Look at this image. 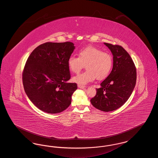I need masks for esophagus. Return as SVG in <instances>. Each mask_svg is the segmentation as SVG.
<instances>
[{
  "mask_svg": "<svg viewBox=\"0 0 158 158\" xmlns=\"http://www.w3.org/2000/svg\"><path fill=\"white\" fill-rule=\"evenodd\" d=\"M77 86H78V88H81V89H83V88H85V87H86L85 86L81 85H77Z\"/></svg>",
  "mask_w": 158,
  "mask_h": 158,
  "instance_id": "obj_1",
  "label": "esophagus"
}]
</instances>
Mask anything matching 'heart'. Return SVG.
<instances>
[{
	"mask_svg": "<svg viewBox=\"0 0 158 158\" xmlns=\"http://www.w3.org/2000/svg\"><path fill=\"white\" fill-rule=\"evenodd\" d=\"M78 56L79 57L70 56L68 58V65L72 72L78 73L85 64L86 70L73 78V81L79 85L87 84L96 77L98 80L104 79L111 70L112 56L110 53L103 52L98 48L87 46L79 50Z\"/></svg>",
	"mask_w": 158,
	"mask_h": 158,
	"instance_id": "heart-1",
	"label": "heart"
}]
</instances>
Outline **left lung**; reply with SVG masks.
<instances>
[{
  "instance_id": "1",
  "label": "left lung",
  "mask_w": 158,
  "mask_h": 158,
  "mask_svg": "<svg viewBox=\"0 0 158 158\" xmlns=\"http://www.w3.org/2000/svg\"><path fill=\"white\" fill-rule=\"evenodd\" d=\"M113 55V68L108 76L97 88L96 95L90 99L98 110L108 112L118 109L130 97L135 87L136 68L127 51L121 45L104 43Z\"/></svg>"
}]
</instances>
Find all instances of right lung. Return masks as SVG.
Here are the masks:
<instances>
[{
	"label": "right lung",
	"mask_w": 158,
	"mask_h": 158,
	"mask_svg": "<svg viewBox=\"0 0 158 158\" xmlns=\"http://www.w3.org/2000/svg\"><path fill=\"white\" fill-rule=\"evenodd\" d=\"M74 49L71 42H47L38 45L28 57L23 70V85L40 110L56 114L70 105L77 89L76 83L66 82L71 77L68 58Z\"/></svg>",
	"instance_id": "right-lung-1"
}]
</instances>
